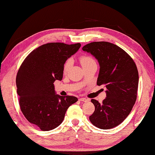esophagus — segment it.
<instances>
[{
  "mask_svg": "<svg viewBox=\"0 0 155 155\" xmlns=\"http://www.w3.org/2000/svg\"><path fill=\"white\" fill-rule=\"evenodd\" d=\"M89 100V99H87L85 97H81L79 99V101H81V102H88Z\"/></svg>",
  "mask_w": 155,
  "mask_h": 155,
  "instance_id": "obj_1",
  "label": "esophagus"
}]
</instances>
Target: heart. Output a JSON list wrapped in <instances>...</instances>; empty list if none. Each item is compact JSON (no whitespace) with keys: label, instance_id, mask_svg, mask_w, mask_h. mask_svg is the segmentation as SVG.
<instances>
[{"label":"heart","instance_id":"heart-1","mask_svg":"<svg viewBox=\"0 0 155 155\" xmlns=\"http://www.w3.org/2000/svg\"><path fill=\"white\" fill-rule=\"evenodd\" d=\"M80 62L81 64V65L82 66H85L87 65H88V64L93 63V62H95V60L93 59L91 56H89V55H81L80 57ZM70 60H67L66 61V63L64 64V72H66L67 70H68L69 67L70 66Z\"/></svg>","mask_w":155,"mask_h":155}]
</instances>
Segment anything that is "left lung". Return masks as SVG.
<instances>
[{
  "mask_svg": "<svg viewBox=\"0 0 155 155\" xmlns=\"http://www.w3.org/2000/svg\"><path fill=\"white\" fill-rule=\"evenodd\" d=\"M83 50L97 60L100 68L97 85L106 87L102 104L91 100L95 111L90 121L102 129L115 127L127 117L137 99L139 76L136 63L123 49L108 42H93Z\"/></svg>",
  "mask_w": 155,
  "mask_h": 155,
  "instance_id": "1",
  "label": "left lung"
}]
</instances>
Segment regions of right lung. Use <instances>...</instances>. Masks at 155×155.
<instances>
[{
    "mask_svg": "<svg viewBox=\"0 0 155 155\" xmlns=\"http://www.w3.org/2000/svg\"><path fill=\"white\" fill-rule=\"evenodd\" d=\"M81 43H49L33 50L22 62L16 77L17 93L22 113L31 124L49 131L62 123L74 96L56 95L53 83L61 81L64 66Z\"/></svg>",
    "mask_w": 155,
    "mask_h": 155,
    "instance_id": "1",
    "label": "right lung"
}]
</instances>
